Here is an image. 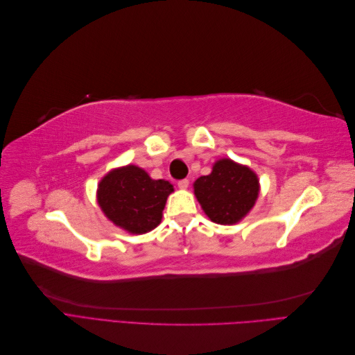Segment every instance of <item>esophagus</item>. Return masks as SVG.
<instances>
[{"label":"esophagus","instance_id":"1","mask_svg":"<svg viewBox=\"0 0 355 355\" xmlns=\"http://www.w3.org/2000/svg\"><path fill=\"white\" fill-rule=\"evenodd\" d=\"M188 185H189V180H188V179H182V180H179V182H178V187H179V189H187V188H188Z\"/></svg>","mask_w":355,"mask_h":355}]
</instances>
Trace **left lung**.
I'll return each instance as SVG.
<instances>
[{
    "label": "left lung",
    "instance_id": "left-lung-1",
    "mask_svg": "<svg viewBox=\"0 0 355 355\" xmlns=\"http://www.w3.org/2000/svg\"><path fill=\"white\" fill-rule=\"evenodd\" d=\"M259 178L231 158H220L211 173L194 182V194L207 218L219 225H234L250 213L259 197Z\"/></svg>",
    "mask_w": 355,
    "mask_h": 355
}]
</instances>
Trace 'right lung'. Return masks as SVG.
Segmentation results:
<instances>
[{
	"label": "right lung",
	"instance_id": "obj_1",
	"mask_svg": "<svg viewBox=\"0 0 355 355\" xmlns=\"http://www.w3.org/2000/svg\"><path fill=\"white\" fill-rule=\"evenodd\" d=\"M173 185L153 179L135 164L110 170L98 184V204L108 220L128 234H145L157 228Z\"/></svg>",
	"mask_w": 355,
	"mask_h": 355
}]
</instances>
